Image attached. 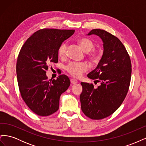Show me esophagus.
<instances>
[{
    "label": "esophagus",
    "instance_id": "1",
    "mask_svg": "<svg viewBox=\"0 0 146 146\" xmlns=\"http://www.w3.org/2000/svg\"><path fill=\"white\" fill-rule=\"evenodd\" d=\"M70 83L73 84V85H75V84L77 83V80H76V79L75 78H71L70 79Z\"/></svg>",
    "mask_w": 146,
    "mask_h": 146
}]
</instances>
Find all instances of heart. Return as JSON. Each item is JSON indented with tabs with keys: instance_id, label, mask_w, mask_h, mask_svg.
Returning <instances> with one entry per match:
<instances>
[{
	"instance_id": "obj_1",
	"label": "heart",
	"mask_w": 146,
	"mask_h": 146,
	"mask_svg": "<svg viewBox=\"0 0 146 146\" xmlns=\"http://www.w3.org/2000/svg\"><path fill=\"white\" fill-rule=\"evenodd\" d=\"M78 43L85 52H88V56L94 61H98L102 56V52L96 49H93L94 43L88 38H83L78 40ZM67 44H61L58 48V54L61 58H64L67 55ZM88 68V64L85 62H72L66 66L65 69L69 74L75 77H80L82 74Z\"/></svg>"
}]
</instances>
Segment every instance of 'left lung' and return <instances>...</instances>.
<instances>
[{
  "instance_id": "1",
  "label": "left lung",
  "mask_w": 146,
  "mask_h": 146,
  "mask_svg": "<svg viewBox=\"0 0 146 146\" xmlns=\"http://www.w3.org/2000/svg\"><path fill=\"white\" fill-rule=\"evenodd\" d=\"M96 35L104 44V52L96 68L88 77L100 83L98 88L82 82L80 96L83 113L91 119L107 117L116 111L125 99L130 83L131 64L125 47L119 39L107 31L93 29L88 35Z\"/></svg>"
}]
</instances>
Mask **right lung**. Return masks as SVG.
Listing matches in <instances>:
<instances>
[{"mask_svg":"<svg viewBox=\"0 0 146 146\" xmlns=\"http://www.w3.org/2000/svg\"><path fill=\"white\" fill-rule=\"evenodd\" d=\"M74 30L41 29L29 37L17 56L16 74L22 98L32 111L47 116L59 108L60 98L70 86V80L60 75L56 80H47L46 70L58 63V50L71 36Z\"/></svg>","mask_w":146,"mask_h":146,"instance_id":"right-lung-1","label":"right lung"}]
</instances>
